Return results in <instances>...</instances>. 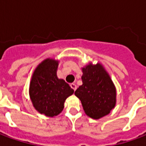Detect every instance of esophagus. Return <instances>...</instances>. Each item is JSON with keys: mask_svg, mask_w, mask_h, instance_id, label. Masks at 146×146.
Returning a JSON list of instances; mask_svg holds the SVG:
<instances>
[{"mask_svg": "<svg viewBox=\"0 0 146 146\" xmlns=\"http://www.w3.org/2000/svg\"><path fill=\"white\" fill-rule=\"evenodd\" d=\"M70 87H71V88L73 89L74 92L76 91V84H70Z\"/></svg>", "mask_w": 146, "mask_h": 146, "instance_id": "esophagus-1", "label": "esophagus"}]
</instances>
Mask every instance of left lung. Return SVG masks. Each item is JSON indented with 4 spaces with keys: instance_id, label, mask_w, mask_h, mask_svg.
<instances>
[{
    "instance_id": "obj_1",
    "label": "left lung",
    "mask_w": 146,
    "mask_h": 146,
    "mask_svg": "<svg viewBox=\"0 0 146 146\" xmlns=\"http://www.w3.org/2000/svg\"><path fill=\"white\" fill-rule=\"evenodd\" d=\"M83 84L75 92L84 113L92 119L106 116L116 103V90L110 74L101 63L82 67Z\"/></svg>"
}]
</instances>
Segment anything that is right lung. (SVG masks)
I'll list each match as a JSON object with an SVG mask.
<instances>
[{"mask_svg":"<svg viewBox=\"0 0 146 146\" xmlns=\"http://www.w3.org/2000/svg\"><path fill=\"white\" fill-rule=\"evenodd\" d=\"M58 60L48 58L36 67L31 77L29 95L34 109L48 117L58 116L73 89L57 76Z\"/></svg>","mask_w":146,"mask_h":146,"instance_id":"1","label":"right lung"}]
</instances>
